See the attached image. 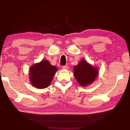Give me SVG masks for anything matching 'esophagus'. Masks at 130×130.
I'll return each mask as SVG.
<instances>
[{"label":"esophagus","instance_id":"obj_1","mask_svg":"<svg viewBox=\"0 0 130 130\" xmlns=\"http://www.w3.org/2000/svg\"><path fill=\"white\" fill-rule=\"evenodd\" d=\"M62 68L63 69H68V67H67V66H66V65H65V66H62Z\"/></svg>","mask_w":130,"mask_h":130}]
</instances>
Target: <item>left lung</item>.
I'll return each instance as SVG.
<instances>
[{"label": "left lung", "mask_w": 130, "mask_h": 130, "mask_svg": "<svg viewBox=\"0 0 130 130\" xmlns=\"http://www.w3.org/2000/svg\"><path fill=\"white\" fill-rule=\"evenodd\" d=\"M74 76L81 86L89 85L95 80L98 75V68L88 63L82 59L73 68Z\"/></svg>", "instance_id": "1"}]
</instances>
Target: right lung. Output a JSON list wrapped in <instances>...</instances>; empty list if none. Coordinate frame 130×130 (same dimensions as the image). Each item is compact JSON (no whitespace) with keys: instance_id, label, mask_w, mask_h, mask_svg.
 Segmentation results:
<instances>
[{"instance_id":"1","label":"right lung","mask_w":130,"mask_h":130,"mask_svg":"<svg viewBox=\"0 0 130 130\" xmlns=\"http://www.w3.org/2000/svg\"><path fill=\"white\" fill-rule=\"evenodd\" d=\"M57 70V68L52 66L47 60H42L30 68V82L37 88H46L49 86Z\"/></svg>"}]
</instances>
